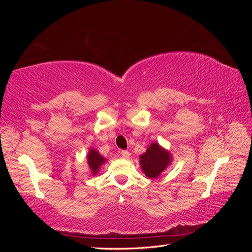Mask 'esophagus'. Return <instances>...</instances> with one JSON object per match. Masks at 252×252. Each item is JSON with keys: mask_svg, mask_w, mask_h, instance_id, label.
Masks as SVG:
<instances>
[{"mask_svg": "<svg viewBox=\"0 0 252 252\" xmlns=\"http://www.w3.org/2000/svg\"><path fill=\"white\" fill-rule=\"evenodd\" d=\"M121 156H122V158H129V157H130V152H128L127 150H122Z\"/></svg>", "mask_w": 252, "mask_h": 252, "instance_id": "1", "label": "esophagus"}]
</instances>
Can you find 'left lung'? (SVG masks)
Here are the masks:
<instances>
[{
  "label": "left lung",
  "instance_id": "8db88e82",
  "mask_svg": "<svg viewBox=\"0 0 252 252\" xmlns=\"http://www.w3.org/2000/svg\"><path fill=\"white\" fill-rule=\"evenodd\" d=\"M172 161L169 151L159 146L158 143H152L146 152L140 157V165L143 172L149 179H156L161 174Z\"/></svg>",
  "mask_w": 252,
  "mask_h": 252
}]
</instances>
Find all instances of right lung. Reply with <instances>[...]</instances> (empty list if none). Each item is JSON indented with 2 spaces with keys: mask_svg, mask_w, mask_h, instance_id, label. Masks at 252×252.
Masks as SVG:
<instances>
[{
  "mask_svg": "<svg viewBox=\"0 0 252 252\" xmlns=\"http://www.w3.org/2000/svg\"><path fill=\"white\" fill-rule=\"evenodd\" d=\"M87 162L91 173L95 175L100 171L101 166L106 162V158L98 154L94 148H90L87 155Z\"/></svg>",
  "mask_w": 252,
  "mask_h": 252,
  "instance_id": "add662e5",
  "label": "right lung"
}]
</instances>
